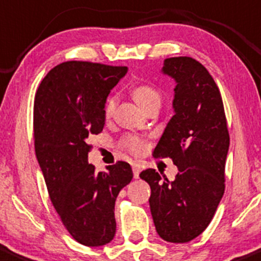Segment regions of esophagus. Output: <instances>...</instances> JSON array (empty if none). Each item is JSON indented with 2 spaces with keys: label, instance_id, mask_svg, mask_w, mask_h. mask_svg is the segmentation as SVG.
Here are the masks:
<instances>
[{
  "label": "esophagus",
  "instance_id": "1",
  "mask_svg": "<svg viewBox=\"0 0 261 261\" xmlns=\"http://www.w3.org/2000/svg\"><path fill=\"white\" fill-rule=\"evenodd\" d=\"M132 170H133V177H134V178H138L139 172H141V167H139L138 165H133Z\"/></svg>",
  "mask_w": 261,
  "mask_h": 261
}]
</instances>
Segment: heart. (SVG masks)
Segmentation results:
<instances>
[{"mask_svg": "<svg viewBox=\"0 0 261 261\" xmlns=\"http://www.w3.org/2000/svg\"><path fill=\"white\" fill-rule=\"evenodd\" d=\"M132 95L139 107L143 111H148L152 107L160 108L162 103V94L155 87L150 84H138L132 89ZM117 106V96L112 95L107 99L106 107H104V115L106 118H111ZM123 148L129 150L133 154H142L146 150V142L137 136H125L122 139Z\"/></svg>", "mask_w": 261, "mask_h": 261, "instance_id": "heart-1", "label": "heart"}]
</instances>
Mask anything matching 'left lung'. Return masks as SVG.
Returning a JSON list of instances; mask_svg holds the SVG:
<instances>
[{"label":"left lung","instance_id":"left-lung-1","mask_svg":"<svg viewBox=\"0 0 261 261\" xmlns=\"http://www.w3.org/2000/svg\"><path fill=\"white\" fill-rule=\"evenodd\" d=\"M162 72L177 84L174 115L153 157H170L178 173L173 181H162L148 168L139 177L150 186L158 235L168 243H189L208 226L224 195L230 136L221 94L202 64L189 56L170 58Z\"/></svg>","mask_w":261,"mask_h":261}]
</instances>
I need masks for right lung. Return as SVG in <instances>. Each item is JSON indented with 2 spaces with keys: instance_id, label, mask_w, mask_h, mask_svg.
<instances>
[{
  "instance_id": "right-lung-1",
  "label": "right lung",
  "mask_w": 261,
  "mask_h": 261,
  "mask_svg": "<svg viewBox=\"0 0 261 261\" xmlns=\"http://www.w3.org/2000/svg\"><path fill=\"white\" fill-rule=\"evenodd\" d=\"M127 70L66 61L47 72L35 96V152L50 200L69 233L85 246L113 240L115 200L133 178L123 161L99 173L88 163V139L103 130L107 96Z\"/></svg>"
}]
</instances>
